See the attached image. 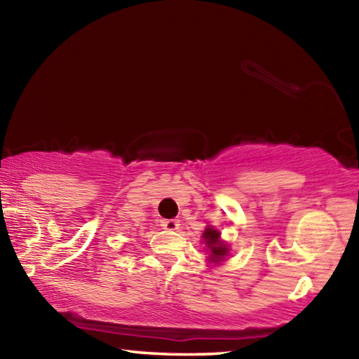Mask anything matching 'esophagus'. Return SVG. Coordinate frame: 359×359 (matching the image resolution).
Returning <instances> with one entry per match:
<instances>
[{
  "label": "esophagus",
  "mask_w": 359,
  "mask_h": 359,
  "mask_svg": "<svg viewBox=\"0 0 359 359\" xmlns=\"http://www.w3.org/2000/svg\"><path fill=\"white\" fill-rule=\"evenodd\" d=\"M161 226L168 231H175L179 229V220H174V218H171V220H161Z\"/></svg>",
  "instance_id": "obj_1"
}]
</instances>
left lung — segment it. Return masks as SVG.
<instances>
[{
	"label": "left lung",
	"mask_w": 359,
	"mask_h": 359,
	"mask_svg": "<svg viewBox=\"0 0 359 359\" xmlns=\"http://www.w3.org/2000/svg\"><path fill=\"white\" fill-rule=\"evenodd\" d=\"M203 238L205 241V245L209 247L210 255L209 258L212 261H220L228 255V245H224L220 241V233L214 228H208L204 231Z\"/></svg>",
	"instance_id": "obj_1"
}]
</instances>
